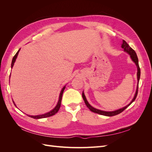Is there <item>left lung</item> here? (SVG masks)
I'll return each instance as SVG.
<instances>
[{"instance_id": "left-lung-1", "label": "left lung", "mask_w": 152, "mask_h": 152, "mask_svg": "<svg viewBox=\"0 0 152 152\" xmlns=\"http://www.w3.org/2000/svg\"><path fill=\"white\" fill-rule=\"evenodd\" d=\"M121 47H122V48L124 49V51L126 52L127 53H128L130 55V57H131V59L132 60V61L136 64V65L137 66V88H136V93L134 94V98H133V99H132L131 102L129 103L127 106H126V107H123L122 108H120V109L117 110H115V111L107 112V111H103V110L96 109V108L92 107V106L88 103V102H87V99L86 98V96H85V94L84 93V92H82V98H83V99L84 100V102H85L86 106L87 107V108H88L91 110V112H93L94 113H98L99 115H102L108 116V117H112V116L116 115H118L119 113H121V112H122L124 111V110L126 109L129 107V106L133 102H134V101L136 98V96H137V89H138L139 80H140V73H141L139 63H138V58H137V56L136 52L129 46V44L124 40H123V42H122V44L121 45Z\"/></svg>"}]
</instances>
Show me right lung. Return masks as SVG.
I'll use <instances>...</instances> for the list:
<instances>
[{"label": "right lung", "instance_id": "obj_1", "mask_svg": "<svg viewBox=\"0 0 152 152\" xmlns=\"http://www.w3.org/2000/svg\"><path fill=\"white\" fill-rule=\"evenodd\" d=\"M20 49L18 50V52L16 53V54L15 55V56H14L13 58H12V63H11V68L13 67L14 64H15V61H16V58H17V56H18V53H19V52H20ZM10 76H11V74H10ZM65 87H66V86H64V87H63V88H62V89H61V92H60V94H59V100H58V103H57L56 107H55L52 110H50V112H48V113H46L42 114V115H28V116L30 117L33 118L39 119V118H43L49 117L54 115V114H56V113L58 112V110H59V108H60L61 103V99H62V95H63L64 90H65ZM12 102H13L14 104H15V105L16 106V105L15 104V102H13V100H12Z\"/></svg>", "mask_w": 152, "mask_h": 152}]
</instances>
